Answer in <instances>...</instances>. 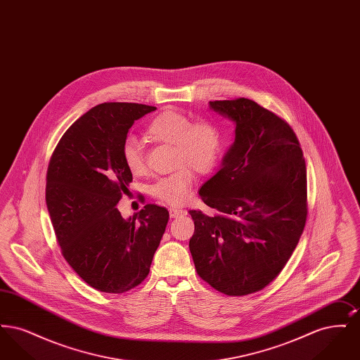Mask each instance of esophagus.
<instances>
[{"instance_id":"1","label":"esophagus","mask_w":360,"mask_h":360,"mask_svg":"<svg viewBox=\"0 0 360 360\" xmlns=\"http://www.w3.org/2000/svg\"><path fill=\"white\" fill-rule=\"evenodd\" d=\"M169 212H170V217H172V219H176V217H179V216H182V214L185 213V209H182V207H174V206H172V207L169 209Z\"/></svg>"}]
</instances>
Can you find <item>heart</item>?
I'll list each match as a JSON object with an SVG mask.
<instances>
[{
  "label": "heart",
  "instance_id": "obj_1",
  "mask_svg": "<svg viewBox=\"0 0 360 360\" xmlns=\"http://www.w3.org/2000/svg\"><path fill=\"white\" fill-rule=\"evenodd\" d=\"M146 135L155 141L174 146L175 172L159 178L151 186V193L162 202L170 205L184 204L194 184L193 170L200 174L212 172L221 156L223 137L217 125L206 119H191L175 110L158 115L147 125ZM121 155L125 167L134 175L146 172V158L136 139H127Z\"/></svg>",
  "mask_w": 360,
  "mask_h": 360
}]
</instances>
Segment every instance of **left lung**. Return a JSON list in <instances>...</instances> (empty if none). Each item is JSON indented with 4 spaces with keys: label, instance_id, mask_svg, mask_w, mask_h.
Masks as SVG:
<instances>
[{
    "label": "left lung",
    "instance_id": "8db88e82",
    "mask_svg": "<svg viewBox=\"0 0 360 360\" xmlns=\"http://www.w3.org/2000/svg\"><path fill=\"white\" fill-rule=\"evenodd\" d=\"M209 103L235 121V143L200 188L216 213L188 210V248L201 279L241 297L270 285L300 241L308 219L307 165L290 125L271 110L248 98Z\"/></svg>",
    "mask_w": 360,
    "mask_h": 360
}]
</instances>
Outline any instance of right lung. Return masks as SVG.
Segmentation results:
<instances>
[{"mask_svg": "<svg viewBox=\"0 0 360 360\" xmlns=\"http://www.w3.org/2000/svg\"><path fill=\"white\" fill-rule=\"evenodd\" d=\"M155 106L103 103L71 124L52 153L46 202L62 255L86 283L121 294L150 273L169 221L166 207L147 204L124 220L116 205L132 182L121 148L135 121Z\"/></svg>", "mask_w": 360, "mask_h": 360, "instance_id": "1", "label": "right lung"}]
</instances>
